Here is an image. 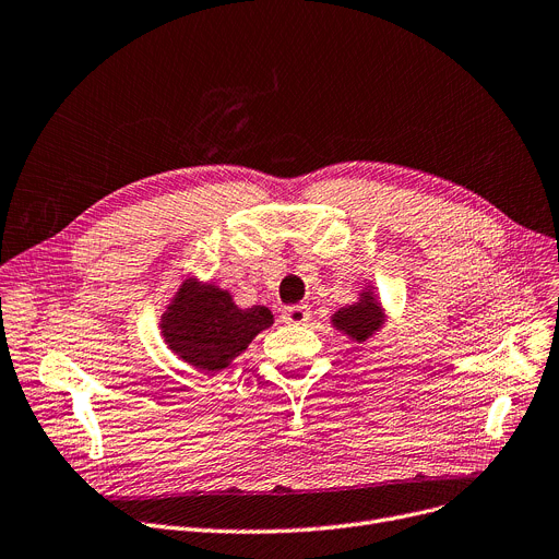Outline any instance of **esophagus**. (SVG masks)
Masks as SVG:
<instances>
[{
  "label": "esophagus",
  "instance_id": "esophagus-1",
  "mask_svg": "<svg viewBox=\"0 0 559 559\" xmlns=\"http://www.w3.org/2000/svg\"><path fill=\"white\" fill-rule=\"evenodd\" d=\"M281 317H283L285 324H289V326H301V324H306V321L310 319V308L306 304L287 306Z\"/></svg>",
  "mask_w": 559,
  "mask_h": 559
}]
</instances>
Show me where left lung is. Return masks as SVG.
Returning a JSON list of instances; mask_svg holds the SVG:
<instances>
[{
  "instance_id": "8db88e82",
  "label": "left lung",
  "mask_w": 559,
  "mask_h": 559,
  "mask_svg": "<svg viewBox=\"0 0 559 559\" xmlns=\"http://www.w3.org/2000/svg\"><path fill=\"white\" fill-rule=\"evenodd\" d=\"M331 321H333V326L337 331H342L350 340L367 342L378 329H383L385 312H383V308H380V304L376 301L373 292L365 287L360 292V301L354 304V306L340 308L331 317Z\"/></svg>"
}]
</instances>
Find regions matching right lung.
Listing matches in <instances>:
<instances>
[{
  "label": "right lung",
  "mask_w": 559,
  "mask_h": 559,
  "mask_svg": "<svg viewBox=\"0 0 559 559\" xmlns=\"http://www.w3.org/2000/svg\"><path fill=\"white\" fill-rule=\"evenodd\" d=\"M274 324L270 308H238L228 289L197 278L183 281L160 317L171 354L201 371L226 369L251 340Z\"/></svg>",
  "instance_id": "right-lung-1"
}]
</instances>
